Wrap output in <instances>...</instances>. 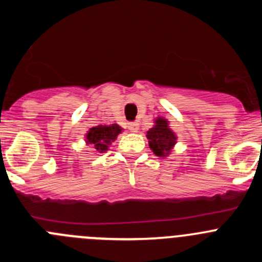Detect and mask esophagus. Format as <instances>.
I'll return each instance as SVG.
<instances>
[{"instance_id": "esophagus-1", "label": "esophagus", "mask_w": 262, "mask_h": 262, "mask_svg": "<svg viewBox=\"0 0 262 262\" xmlns=\"http://www.w3.org/2000/svg\"><path fill=\"white\" fill-rule=\"evenodd\" d=\"M128 129L131 133H138L139 131V123L138 122H133V123H128Z\"/></svg>"}]
</instances>
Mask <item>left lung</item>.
<instances>
[{"instance_id":"1","label":"left lung","mask_w":262,"mask_h":262,"mask_svg":"<svg viewBox=\"0 0 262 262\" xmlns=\"http://www.w3.org/2000/svg\"><path fill=\"white\" fill-rule=\"evenodd\" d=\"M154 127L147 131V139L149 148L156 156L168 157L177 143V135L169 126V120L157 117Z\"/></svg>"}]
</instances>
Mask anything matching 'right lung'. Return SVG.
I'll return each mask as SVG.
<instances>
[{
	"label": "right lung",
	"mask_w": 262,
	"mask_h": 262,
	"mask_svg": "<svg viewBox=\"0 0 262 262\" xmlns=\"http://www.w3.org/2000/svg\"><path fill=\"white\" fill-rule=\"evenodd\" d=\"M123 128L117 123L108 124V126H99L92 127L85 135V142L86 144H90L96 149L98 154H103L108 149L111 143L117 140L118 135L122 134Z\"/></svg>",
	"instance_id": "1"
}]
</instances>
